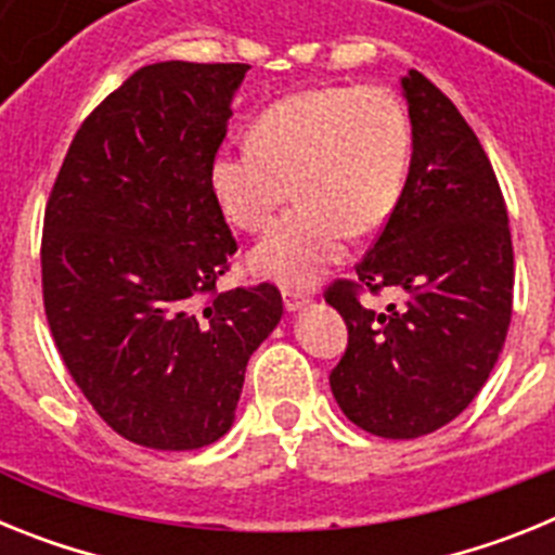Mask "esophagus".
Returning a JSON list of instances; mask_svg holds the SVG:
<instances>
[{
  "label": "esophagus",
  "mask_w": 555,
  "mask_h": 555,
  "mask_svg": "<svg viewBox=\"0 0 555 555\" xmlns=\"http://www.w3.org/2000/svg\"><path fill=\"white\" fill-rule=\"evenodd\" d=\"M308 302H311V294L294 292V288H286V292H283V306H286V311H300Z\"/></svg>",
  "instance_id": "34e87169"
}]
</instances>
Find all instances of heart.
I'll list each match as a JSON object with an SVG mask.
<instances>
[{"mask_svg": "<svg viewBox=\"0 0 555 555\" xmlns=\"http://www.w3.org/2000/svg\"><path fill=\"white\" fill-rule=\"evenodd\" d=\"M253 144L210 160V191L235 228L258 233L294 191L300 205L249 253L255 274L311 286L345 255L352 233H372L400 203L411 160V121L384 86L308 88L255 119Z\"/></svg>", "mask_w": 555, "mask_h": 555, "instance_id": "b5f03b06", "label": "heart"}]
</instances>
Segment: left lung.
Here are the masks:
<instances>
[{
    "label": "left lung",
    "instance_id": "obj_1",
    "mask_svg": "<svg viewBox=\"0 0 555 555\" xmlns=\"http://www.w3.org/2000/svg\"><path fill=\"white\" fill-rule=\"evenodd\" d=\"M400 86L414 150L403 194L358 281L325 292L350 333L331 391L350 423L384 439L434 434L473 403L503 350L514 294L506 203L478 135L416 68ZM358 287H397L406 302L375 314Z\"/></svg>",
    "mask_w": 555,
    "mask_h": 555
}]
</instances>
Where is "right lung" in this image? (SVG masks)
<instances>
[{"label":"right lung","instance_id":"right-lung-1","mask_svg":"<svg viewBox=\"0 0 555 555\" xmlns=\"http://www.w3.org/2000/svg\"><path fill=\"white\" fill-rule=\"evenodd\" d=\"M247 68H139L82 121L49 194V331L88 403L141 448L222 439L249 356L283 317L272 283L217 292L235 238L210 160Z\"/></svg>","mask_w":555,"mask_h":555}]
</instances>
